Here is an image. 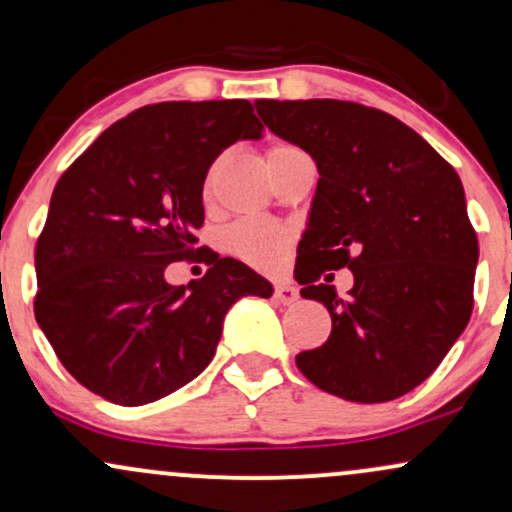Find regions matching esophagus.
I'll list each match as a JSON object with an SVG mask.
<instances>
[{
    "mask_svg": "<svg viewBox=\"0 0 512 512\" xmlns=\"http://www.w3.org/2000/svg\"><path fill=\"white\" fill-rule=\"evenodd\" d=\"M274 298L276 303L291 305L298 301V289L293 284H289V281H279V284L274 286Z\"/></svg>",
    "mask_w": 512,
    "mask_h": 512,
    "instance_id": "esophagus-1",
    "label": "esophagus"
}]
</instances>
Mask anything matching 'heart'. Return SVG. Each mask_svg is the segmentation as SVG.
Returning a JSON list of instances; mask_svg holds the SVG:
<instances>
[{"instance_id":"obj_1","label":"heart","mask_w":512,"mask_h":512,"mask_svg":"<svg viewBox=\"0 0 512 512\" xmlns=\"http://www.w3.org/2000/svg\"><path fill=\"white\" fill-rule=\"evenodd\" d=\"M293 151H298L296 146L276 142L267 149V166L269 163L279 161L281 156H289ZM211 178H207V192H209ZM291 231L286 226H279L274 221L264 219H243L236 226L228 228L226 233V248L238 255L240 260H245L252 267L260 269H272L284 260L286 250L291 245Z\"/></svg>"}]
</instances>
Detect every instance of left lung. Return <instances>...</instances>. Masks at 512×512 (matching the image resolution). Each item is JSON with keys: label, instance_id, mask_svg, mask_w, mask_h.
Returning a JSON list of instances; mask_svg holds the SVG:
<instances>
[{"label": "left lung", "instance_id": "left-lung-1", "mask_svg": "<svg viewBox=\"0 0 512 512\" xmlns=\"http://www.w3.org/2000/svg\"><path fill=\"white\" fill-rule=\"evenodd\" d=\"M276 137L313 156L317 190L298 245L301 296L332 334L301 351L310 383L349 402H390L421 385L467 327L479 243L460 175L414 129L361 103L255 101ZM355 286L339 299L330 268Z\"/></svg>", "mask_w": 512, "mask_h": 512}]
</instances>
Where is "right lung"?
<instances>
[{"label":"right lung","mask_w":512,"mask_h":512,"mask_svg":"<svg viewBox=\"0 0 512 512\" xmlns=\"http://www.w3.org/2000/svg\"><path fill=\"white\" fill-rule=\"evenodd\" d=\"M262 129L240 98L144 105L64 170L35 245V320L91 392L139 407L180 390L214 358L228 308L272 296L248 264L195 248L209 166ZM192 256L208 274L168 285L167 264Z\"/></svg>","instance_id":"obj_1"}]
</instances>
